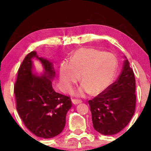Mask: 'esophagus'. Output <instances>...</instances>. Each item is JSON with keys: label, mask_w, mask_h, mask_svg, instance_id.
<instances>
[{"label": "esophagus", "mask_w": 151, "mask_h": 151, "mask_svg": "<svg viewBox=\"0 0 151 151\" xmlns=\"http://www.w3.org/2000/svg\"><path fill=\"white\" fill-rule=\"evenodd\" d=\"M72 102H73V103L74 104H78L79 103H82V101L81 100H78V99H73Z\"/></svg>", "instance_id": "1"}]
</instances>
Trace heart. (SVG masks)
Wrapping results in <instances>:
<instances>
[{
  "label": "heart",
  "mask_w": 151,
  "mask_h": 151,
  "mask_svg": "<svg viewBox=\"0 0 151 151\" xmlns=\"http://www.w3.org/2000/svg\"><path fill=\"white\" fill-rule=\"evenodd\" d=\"M117 60L111 53L89 48H81L74 53L70 63L64 62L60 68V80L70 89L81 75L83 86L78 94L90 91L93 95L103 93L111 85L115 76Z\"/></svg>",
  "instance_id": "obj_1"
}]
</instances>
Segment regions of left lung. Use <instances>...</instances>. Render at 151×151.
<instances>
[{
    "mask_svg": "<svg viewBox=\"0 0 151 151\" xmlns=\"http://www.w3.org/2000/svg\"><path fill=\"white\" fill-rule=\"evenodd\" d=\"M124 58L126 60L118 79L93 100L88 101L94 129L104 135L121 131L134 113L135 78L129 60Z\"/></svg>",
    "mask_w": 151,
    "mask_h": 151,
    "instance_id": "8db88e82",
    "label": "left lung"
}]
</instances>
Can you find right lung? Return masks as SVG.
<instances>
[{"label":"right lung","mask_w":151,"mask_h":151,"mask_svg":"<svg viewBox=\"0 0 151 151\" xmlns=\"http://www.w3.org/2000/svg\"><path fill=\"white\" fill-rule=\"evenodd\" d=\"M34 58L43 65L44 72L41 76L33 73ZM55 76L52 63L32 51L20 66L14 87L20 119L32 133L44 139L55 137L63 131L66 113L72 106L70 97L53 89Z\"/></svg>","instance_id":"right-lung-1"}]
</instances>
